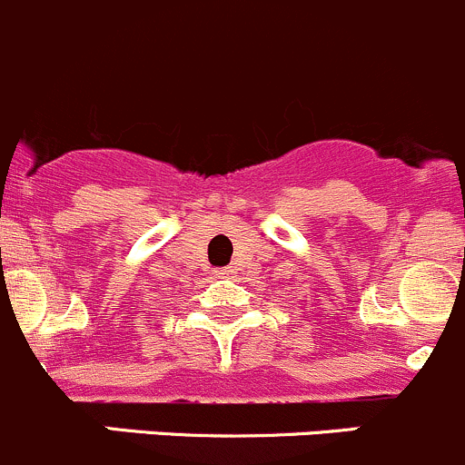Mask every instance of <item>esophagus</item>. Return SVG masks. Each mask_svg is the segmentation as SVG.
<instances>
[{
  "instance_id": "1",
  "label": "esophagus",
  "mask_w": 465,
  "mask_h": 465,
  "mask_svg": "<svg viewBox=\"0 0 465 465\" xmlns=\"http://www.w3.org/2000/svg\"><path fill=\"white\" fill-rule=\"evenodd\" d=\"M234 271H237L234 266H226V269H219L217 275H219V278H232Z\"/></svg>"
}]
</instances>
